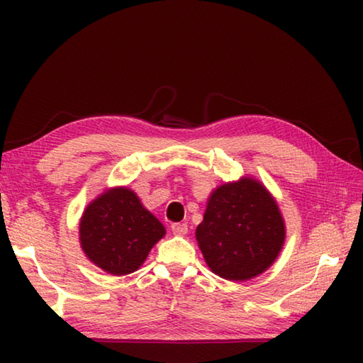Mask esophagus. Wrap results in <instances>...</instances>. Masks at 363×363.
Returning <instances> with one entry per match:
<instances>
[{
  "mask_svg": "<svg viewBox=\"0 0 363 363\" xmlns=\"http://www.w3.org/2000/svg\"><path fill=\"white\" fill-rule=\"evenodd\" d=\"M171 230H173V233H176V235H186L187 224L186 223H174V224H171Z\"/></svg>",
  "mask_w": 363,
  "mask_h": 363,
  "instance_id": "34e87169",
  "label": "esophagus"
}]
</instances>
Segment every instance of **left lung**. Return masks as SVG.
I'll return each mask as SVG.
<instances>
[{"mask_svg":"<svg viewBox=\"0 0 363 363\" xmlns=\"http://www.w3.org/2000/svg\"><path fill=\"white\" fill-rule=\"evenodd\" d=\"M195 237L214 274L243 281L277 259L285 242V223L267 189L253 177H243L214 190Z\"/></svg>","mask_w":363,"mask_h":363,"instance_id":"1","label":"left lung"}]
</instances>
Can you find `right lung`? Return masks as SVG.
Here are the masks:
<instances>
[{
	"instance_id": "1",
	"label": "right lung",
	"mask_w": 363,
	"mask_h": 363,
	"mask_svg": "<svg viewBox=\"0 0 363 363\" xmlns=\"http://www.w3.org/2000/svg\"><path fill=\"white\" fill-rule=\"evenodd\" d=\"M164 232L163 224L126 187L110 189L97 196L79 220L84 255L112 275L138 270Z\"/></svg>"
}]
</instances>
